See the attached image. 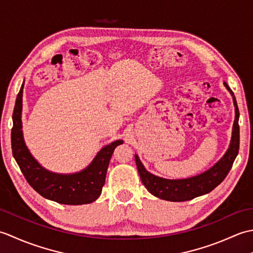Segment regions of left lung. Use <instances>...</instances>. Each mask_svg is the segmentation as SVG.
I'll return each instance as SVG.
<instances>
[{
	"label": "left lung",
	"instance_id": "8db88e82",
	"mask_svg": "<svg viewBox=\"0 0 253 253\" xmlns=\"http://www.w3.org/2000/svg\"><path fill=\"white\" fill-rule=\"evenodd\" d=\"M224 85L229 91L230 95L233 96L235 105V121L233 125L232 139H230L227 151L212 168H210L201 174L189 177V178L168 179L155 176L148 171L141 163L138 154H135L138 173L140 175L142 184L154 197L173 202L188 201L193 198L211 192L227 176L239 151V110L233 91L230 90L226 83H224Z\"/></svg>",
	"mask_w": 253,
	"mask_h": 253
}]
</instances>
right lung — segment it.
<instances>
[{
	"mask_svg": "<svg viewBox=\"0 0 253 253\" xmlns=\"http://www.w3.org/2000/svg\"><path fill=\"white\" fill-rule=\"evenodd\" d=\"M23 89L17 94L13 113L12 151L21 173L34 189L45 199L69 206H79L95 201L104 186L112 154L124 141L116 140L102 148L84 169L73 174H58L44 169L32 157L23 135Z\"/></svg>",
	"mask_w": 253,
	"mask_h": 253,
	"instance_id": "add662e5",
	"label": "right lung"
}]
</instances>
